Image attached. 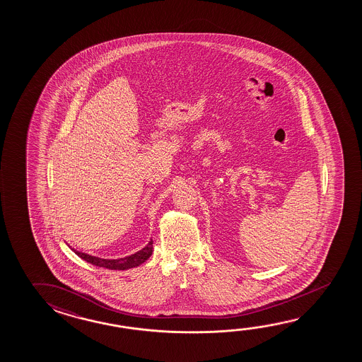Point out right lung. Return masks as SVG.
I'll list each match as a JSON object with an SVG mask.
<instances>
[{"label":"right lung","mask_w":362,"mask_h":362,"mask_svg":"<svg viewBox=\"0 0 362 362\" xmlns=\"http://www.w3.org/2000/svg\"><path fill=\"white\" fill-rule=\"evenodd\" d=\"M71 250L74 251L81 259H83L84 261H87L92 265H95V267H106L110 270H127V269L139 267V265H141L143 262L148 260V257L153 254V240H150L144 249L137 251L132 255L121 257V259H101V257H97V256L84 254V252L71 249Z\"/></svg>","instance_id":"add662e5"}]
</instances>
